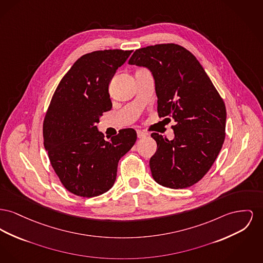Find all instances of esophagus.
<instances>
[{
	"instance_id": "34e87169",
	"label": "esophagus",
	"mask_w": 263,
	"mask_h": 263,
	"mask_svg": "<svg viewBox=\"0 0 263 263\" xmlns=\"http://www.w3.org/2000/svg\"><path fill=\"white\" fill-rule=\"evenodd\" d=\"M137 136H138V138H144V137L147 136V134L144 133L143 131H141V130H137Z\"/></svg>"
}]
</instances>
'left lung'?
I'll list each match as a JSON object with an SVG mask.
<instances>
[{
    "mask_svg": "<svg viewBox=\"0 0 263 263\" xmlns=\"http://www.w3.org/2000/svg\"><path fill=\"white\" fill-rule=\"evenodd\" d=\"M129 64L147 67L153 74L158 114L172 126L175 137L152 133L157 151L150 159L159 185L185 189L211 169L226 137V105L196 57L175 44L136 49Z\"/></svg>",
    "mask_w": 263,
    "mask_h": 263,
    "instance_id": "obj_1",
    "label": "left lung"
}]
</instances>
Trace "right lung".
I'll return each instance as SVG.
<instances>
[{
    "instance_id": "right-lung-1",
    "label": "right lung",
    "mask_w": 263,
    "mask_h": 263,
    "mask_svg": "<svg viewBox=\"0 0 263 263\" xmlns=\"http://www.w3.org/2000/svg\"><path fill=\"white\" fill-rule=\"evenodd\" d=\"M132 50L86 53L62 78L44 121V145L50 164L70 193L92 198L115 183L118 162L135 144L132 128L104 139L97 130L102 113L112 107L109 83Z\"/></svg>"
}]
</instances>
